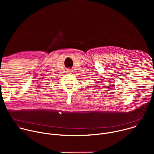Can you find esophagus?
<instances>
[{
    "mask_svg": "<svg viewBox=\"0 0 154 154\" xmlns=\"http://www.w3.org/2000/svg\"><path fill=\"white\" fill-rule=\"evenodd\" d=\"M67 72H68V73H72V69H71V68H68L67 69Z\"/></svg>",
    "mask_w": 154,
    "mask_h": 154,
    "instance_id": "obj_1",
    "label": "esophagus"
}]
</instances>
